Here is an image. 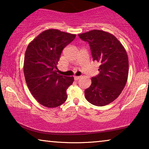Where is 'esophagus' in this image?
<instances>
[{
    "label": "esophagus",
    "instance_id": "34e87169",
    "mask_svg": "<svg viewBox=\"0 0 149 149\" xmlns=\"http://www.w3.org/2000/svg\"><path fill=\"white\" fill-rule=\"evenodd\" d=\"M80 78H81V77H78V76H74V79L75 81L79 80V79H80Z\"/></svg>",
    "mask_w": 149,
    "mask_h": 149
}]
</instances>
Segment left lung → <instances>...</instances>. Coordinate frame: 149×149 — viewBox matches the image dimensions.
I'll return each mask as SVG.
<instances>
[{"instance_id": "obj_1", "label": "left lung", "mask_w": 149, "mask_h": 149, "mask_svg": "<svg viewBox=\"0 0 149 149\" xmlns=\"http://www.w3.org/2000/svg\"><path fill=\"white\" fill-rule=\"evenodd\" d=\"M79 36L89 43L93 60L100 64V73L91 77V85L85 90V98L97 107L109 104L121 94L127 83V52L115 36L103 30H93Z\"/></svg>"}]
</instances>
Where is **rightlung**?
Masks as SVG:
<instances>
[{"mask_svg":"<svg viewBox=\"0 0 149 149\" xmlns=\"http://www.w3.org/2000/svg\"><path fill=\"white\" fill-rule=\"evenodd\" d=\"M75 34L56 29L45 30L26 49L24 73L28 89L37 102L47 108L58 107L66 100V89L73 77L58 74L57 64L65 47Z\"/></svg>","mask_w":149,"mask_h":149,"instance_id":"obj_1","label":"right lung"}]
</instances>
